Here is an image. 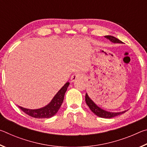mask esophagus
Here are the masks:
<instances>
[{"mask_svg":"<svg viewBox=\"0 0 147 147\" xmlns=\"http://www.w3.org/2000/svg\"><path fill=\"white\" fill-rule=\"evenodd\" d=\"M82 78V76L80 74H74L73 75L71 76V80L72 82H75L76 80H78L79 79H81Z\"/></svg>","mask_w":147,"mask_h":147,"instance_id":"esophagus-1","label":"esophagus"}]
</instances>
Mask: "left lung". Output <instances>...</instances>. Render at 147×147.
I'll return each mask as SVG.
<instances>
[{"mask_svg": "<svg viewBox=\"0 0 147 147\" xmlns=\"http://www.w3.org/2000/svg\"><path fill=\"white\" fill-rule=\"evenodd\" d=\"M105 38L108 39L113 43H122V41L119 40V39L115 38V37L111 36H106ZM86 104H88L89 108H90L92 112H93L95 115H96L102 118H112L114 117L117 116L121 114H123L125 113L126 111H124L123 112H119V113H112V112H108V111H104L102 109H101L98 107L97 106L94 104L93 100H91V99L89 97L88 94H86Z\"/></svg>", "mask_w": 147, "mask_h": 147, "instance_id": "1", "label": "left lung"}]
</instances>
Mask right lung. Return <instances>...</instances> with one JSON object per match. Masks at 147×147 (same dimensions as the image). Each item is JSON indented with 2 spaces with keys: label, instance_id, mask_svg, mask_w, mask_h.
I'll use <instances>...</instances> for the list:
<instances>
[{
  "label": "right lung",
  "instance_id": "add662e5",
  "mask_svg": "<svg viewBox=\"0 0 147 147\" xmlns=\"http://www.w3.org/2000/svg\"><path fill=\"white\" fill-rule=\"evenodd\" d=\"M69 85V82L65 84L63 88L54 96V97L51 102L45 107H44V108L38 109H29L22 108L21 106H19V108L23 112L28 115L29 116L32 117L37 119L51 117L54 116L58 112L59 108L61 106V104L63 101L65 93Z\"/></svg>",
  "mask_w": 147,
  "mask_h": 147
}]
</instances>
